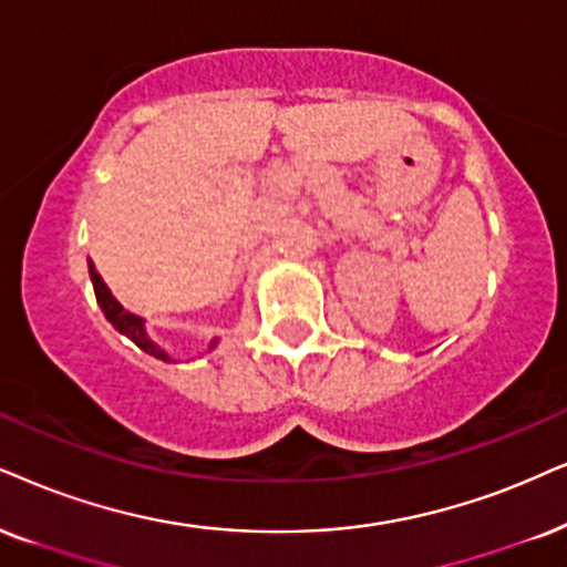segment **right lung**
<instances>
[{"mask_svg": "<svg viewBox=\"0 0 567 567\" xmlns=\"http://www.w3.org/2000/svg\"><path fill=\"white\" fill-rule=\"evenodd\" d=\"M89 275H91V282H93V292H96V303L102 306L106 321H110V324H112L114 329H117L120 334H125L127 340H133L135 346H138V348L143 350V353L159 358V361H164V363H177L175 358L169 355L167 348H162L159 342H154L152 337H148V332H146V319L135 317V313L125 311V308L117 303V298H114L112 292H110V288H106L104 279L99 277L96 269H93V264H89ZM217 342H219V337H214L209 346H206V353L217 348Z\"/></svg>", "mask_w": 567, "mask_h": 567, "instance_id": "obj_1", "label": "right lung"}]
</instances>
